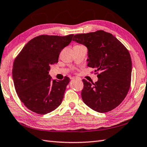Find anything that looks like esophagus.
I'll return each instance as SVG.
<instances>
[{"label": "esophagus", "mask_w": 147, "mask_h": 147, "mask_svg": "<svg viewBox=\"0 0 147 147\" xmlns=\"http://www.w3.org/2000/svg\"><path fill=\"white\" fill-rule=\"evenodd\" d=\"M71 79H78V80H81L80 78V77H73L72 78H71Z\"/></svg>", "instance_id": "esophagus-1"}]
</instances>
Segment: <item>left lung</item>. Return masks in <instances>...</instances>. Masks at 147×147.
<instances>
[{
	"label": "left lung",
	"mask_w": 147,
	"mask_h": 147,
	"mask_svg": "<svg viewBox=\"0 0 147 147\" xmlns=\"http://www.w3.org/2000/svg\"><path fill=\"white\" fill-rule=\"evenodd\" d=\"M73 41L87 48V65L95 68L98 77L95 83L82 80L84 102L99 113L116 108L131 86L132 63L128 50L112 34L102 30L76 34Z\"/></svg>",
	"instance_id": "left-lung-1"
}]
</instances>
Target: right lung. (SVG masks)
<instances>
[{"label": "right lung", "mask_w": 147, "mask_h": 147, "mask_svg": "<svg viewBox=\"0 0 147 147\" xmlns=\"http://www.w3.org/2000/svg\"><path fill=\"white\" fill-rule=\"evenodd\" d=\"M74 34L65 36L40 35L29 41L16 57L12 78L19 98L28 109L46 115L59 106L70 79H51L50 65L58 62L61 51L70 44Z\"/></svg>", "instance_id": "add662e5"}]
</instances>
